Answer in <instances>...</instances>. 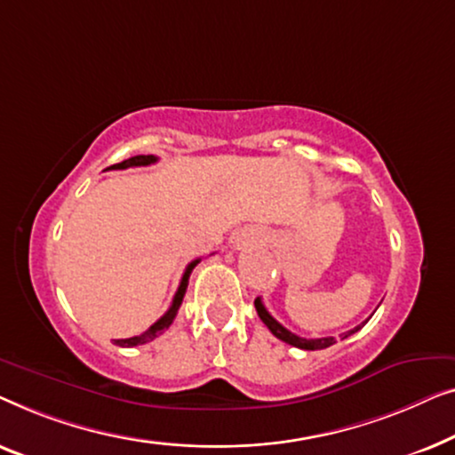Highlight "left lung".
<instances>
[{"instance_id": "obj_1", "label": "left lung", "mask_w": 455, "mask_h": 455, "mask_svg": "<svg viewBox=\"0 0 455 455\" xmlns=\"http://www.w3.org/2000/svg\"><path fill=\"white\" fill-rule=\"evenodd\" d=\"M255 311H258V315H259L261 322H264V323L267 325V330H270L272 334L278 338V340L291 344V347H297V348H303V350H322V348L331 347V344H336V338H334V336H328V338H311V340H307V338H300V336H297V334H292V331L286 330L283 323H278L276 319H274V317L270 315V313H267V309L264 307V303H261L259 297L255 299ZM367 322H369V319H367ZM367 322H363L361 325H356V328H353V330L344 331L342 340H344V338H348L350 334H355V331L361 330L363 325L367 323Z\"/></svg>"}]
</instances>
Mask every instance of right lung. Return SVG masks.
I'll return each instance as SVG.
<instances>
[{
  "instance_id": "right-lung-1",
  "label": "right lung",
  "mask_w": 455,
  "mask_h": 455,
  "mask_svg": "<svg viewBox=\"0 0 455 455\" xmlns=\"http://www.w3.org/2000/svg\"><path fill=\"white\" fill-rule=\"evenodd\" d=\"M156 161H158V158L155 155H140V156L127 158V161H124V163H117V164H113V166H108V169H130V166H148V164H155ZM197 264H200V259H194L188 267H185L183 278H181V283H179V289L175 292V297H172V303L169 307V311H166L164 315L158 319L156 323H152L150 328L144 331V334L133 336V338H125V340H115V344H119V347H138V344H146V342L155 340L158 334H163V331L172 323V319H175L179 307H181V303H183L185 291H188V284H189L191 270H194Z\"/></svg>"
}]
</instances>
